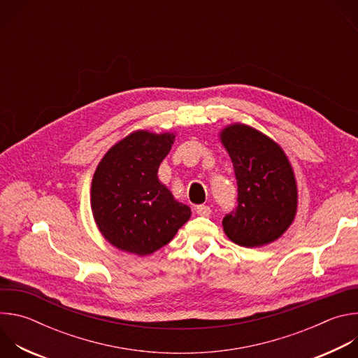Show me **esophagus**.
<instances>
[{
    "label": "esophagus",
    "mask_w": 358,
    "mask_h": 358,
    "mask_svg": "<svg viewBox=\"0 0 358 358\" xmlns=\"http://www.w3.org/2000/svg\"><path fill=\"white\" fill-rule=\"evenodd\" d=\"M195 211L201 217H210L211 215V208L208 206H196Z\"/></svg>",
    "instance_id": "34e87169"
}]
</instances>
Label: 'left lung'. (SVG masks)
Returning <instances> with one entry per match:
<instances>
[{
	"label": "left lung",
	"mask_w": 358,
	"mask_h": 358,
	"mask_svg": "<svg viewBox=\"0 0 358 358\" xmlns=\"http://www.w3.org/2000/svg\"><path fill=\"white\" fill-rule=\"evenodd\" d=\"M234 164L238 206L222 220L224 232L239 246L257 248L279 239L297 210V185L282 147L242 123L220 133Z\"/></svg>",
	"instance_id": "left-lung-1"
}]
</instances>
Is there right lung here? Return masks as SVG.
Here are the masks:
<instances>
[{"instance_id": "obj_1", "label": "right lung", "mask_w": 358, "mask_h": 358, "mask_svg": "<svg viewBox=\"0 0 358 358\" xmlns=\"http://www.w3.org/2000/svg\"><path fill=\"white\" fill-rule=\"evenodd\" d=\"M174 138V133L137 130L100 160L90 206L99 231L115 248L145 257L167 245L189 220V207L157 177Z\"/></svg>"}]
</instances>
